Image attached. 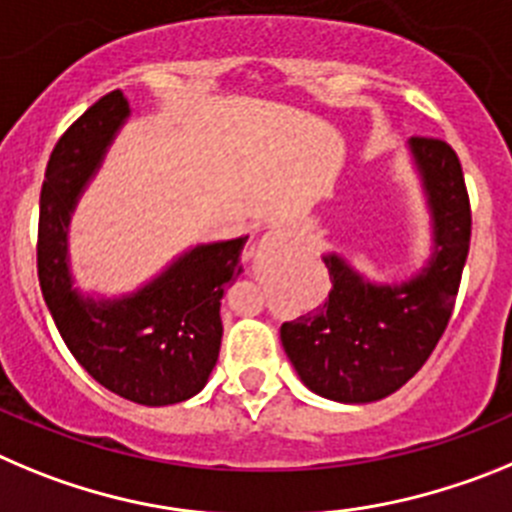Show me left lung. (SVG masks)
<instances>
[{
    "label": "left lung",
    "mask_w": 512,
    "mask_h": 512,
    "mask_svg": "<svg viewBox=\"0 0 512 512\" xmlns=\"http://www.w3.org/2000/svg\"><path fill=\"white\" fill-rule=\"evenodd\" d=\"M408 155L431 234L423 265L403 278L372 280L339 252H324L329 298L280 326L290 365L326 400L354 405L393 395L449 324L472 232L462 165L446 142L426 137H411Z\"/></svg>",
    "instance_id": "left-lung-1"
}]
</instances>
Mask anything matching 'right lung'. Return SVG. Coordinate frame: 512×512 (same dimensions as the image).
Wrapping results in <instances>:
<instances>
[{
  "label": "right lung",
  "instance_id": "right-lung-1",
  "mask_svg": "<svg viewBox=\"0 0 512 512\" xmlns=\"http://www.w3.org/2000/svg\"><path fill=\"white\" fill-rule=\"evenodd\" d=\"M132 109L101 96L58 140L40 193L38 278L45 306L78 365L140 405H173L204 390L222 347L224 288L239 278L247 237L201 242L130 293L76 288L71 219Z\"/></svg>",
  "mask_w": 512,
  "mask_h": 512
}]
</instances>
